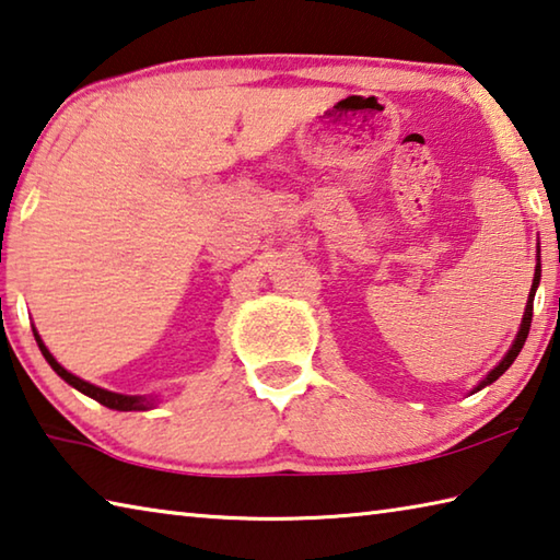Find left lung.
Returning a JSON list of instances; mask_svg holds the SVG:
<instances>
[{"instance_id": "obj_1", "label": "left lung", "mask_w": 560, "mask_h": 560, "mask_svg": "<svg viewBox=\"0 0 560 560\" xmlns=\"http://www.w3.org/2000/svg\"><path fill=\"white\" fill-rule=\"evenodd\" d=\"M538 281H541V259H536V269H534V281H532V291H528V301H526V308H524V318H522V325H520V332H516V338L512 342V348L506 350L504 358L500 360V364H497L494 370H490L485 374V377L480 380V384L472 386V392H480L485 389L487 384H492L502 377V374L512 368V362L516 360V354L522 352L524 342H526V335H528V328H532V315H534V296H536V289H538Z\"/></svg>"}]
</instances>
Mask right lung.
<instances>
[{
  "label": "right lung",
  "instance_id": "right-lung-1",
  "mask_svg": "<svg viewBox=\"0 0 560 560\" xmlns=\"http://www.w3.org/2000/svg\"><path fill=\"white\" fill-rule=\"evenodd\" d=\"M34 338H36V342H38L40 354H44L46 362L50 364V368H54V372L58 374L60 380L68 382V384L73 386V389H78L80 394H85V396H90V399H95V401H100L103 406H107V409H115V411H149V409H154V406L159 404L156 396L117 394V392L103 389V386H95V384H90V382H85V380L75 377L73 372H68V370L63 368V364H60V362L54 358V354H50V350L46 348L44 340H40V335H38L36 330H34Z\"/></svg>",
  "mask_w": 560,
  "mask_h": 560
}]
</instances>
